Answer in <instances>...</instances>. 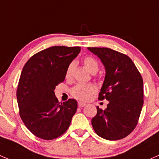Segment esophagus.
Wrapping results in <instances>:
<instances>
[{
    "instance_id": "1",
    "label": "esophagus",
    "mask_w": 159,
    "mask_h": 159,
    "mask_svg": "<svg viewBox=\"0 0 159 159\" xmlns=\"http://www.w3.org/2000/svg\"><path fill=\"white\" fill-rule=\"evenodd\" d=\"M86 106V103H83V102H78V106H79L80 108L84 107V106Z\"/></svg>"
}]
</instances>
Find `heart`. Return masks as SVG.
Here are the masks:
<instances>
[{"instance_id": "heart-1", "label": "heart", "mask_w": 159, "mask_h": 159, "mask_svg": "<svg viewBox=\"0 0 159 159\" xmlns=\"http://www.w3.org/2000/svg\"><path fill=\"white\" fill-rule=\"evenodd\" d=\"M83 64L86 70L91 73H96L99 70V64L94 58L91 57H86L83 59ZM75 69V63H70L66 71V77L67 79L72 77L73 70ZM96 90V87L93 84H84L79 83L76 85L71 89V94L73 97L82 101H86L91 97L92 95Z\"/></svg>"}]
</instances>
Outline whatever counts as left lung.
I'll return each instance as SVG.
<instances>
[{
  "instance_id": "1",
  "label": "left lung",
  "mask_w": 159,
  "mask_h": 159,
  "mask_svg": "<svg viewBox=\"0 0 159 159\" xmlns=\"http://www.w3.org/2000/svg\"><path fill=\"white\" fill-rule=\"evenodd\" d=\"M88 50L104 65L106 76L99 99L109 101L105 110L96 107L93 128L105 139H122L134 130L139 119L144 102L142 77L127 55L106 47Z\"/></svg>"
}]
</instances>
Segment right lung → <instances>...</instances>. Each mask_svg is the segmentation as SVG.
<instances>
[{
    "mask_svg": "<svg viewBox=\"0 0 159 159\" xmlns=\"http://www.w3.org/2000/svg\"><path fill=\"white\" fill-rule=\"evenodd\" d=\"M80 52V47L55 46L32 56L24 65L17 99L20 116L35 136L54 139L70 126L77 102L70 99L60 103L54 89L64 81L66 69Z\"/></svg>",
    "mask_w": 159,
    "mask_h": 159,
    "instance_id": "add662e5",
    "label": "right lung"
}]
</instances>
